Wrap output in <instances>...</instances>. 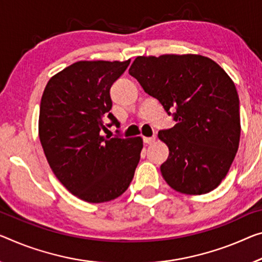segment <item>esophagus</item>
I'll use <instances>...</instances> for the list:
<instances>
[{"label": "esophagus", "mask_w": 262, "mask_h": 262, "mask_svg": "<svg viewBox=\"0 0 262 262\" xmlns=\"http://www.w3.org/2000/svg\"><path fill=\"white\" fill-rule=\"evenodd\" d=\"M144 143L145 144H152V143H155L156 142V137L154 136V137H144Z\"/></svg>", "instance_id": "obj_1"}]
</instances>
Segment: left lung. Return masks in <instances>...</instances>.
<instances>
[{"mask_svg":"<svg viewBox=\"0 0 262 262\" xmlns=\"http://www.w3.org/2000/svg\"><path fill=\"white\" fill-rule=\"evenodd\" d=\"M128 74L177 124L159 131L168 158L163 178L177 192L205 194L218 187L240 142L239 96L234 82L213 59L201 55L138 56Z\"/></svg>","mask_w":262,"mask_h":262,"instance_id":"obj_1","label":"left lung"}]
</instances>
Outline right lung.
I'll list each match as a JSON object with an SVG mask.
<instances>
[{
    "label": "right lung",
    "instance_id": "obj_1",
    "mask_svg": "<svg viewBox=\"0 0 262 262\" xmlns=\"http://www.w3.org/2000/svg\"><path fill=\"white\" fill-rule=\"evenodd\" d=\"M127 61H78L52 76L39 106L38 136L54 174L72 194L106 203L127 190L140 159L143 139L100 135L110 110L111 85ZM111 126V124H108Z\"/></svg>",
    "mask_w": 262,
    "mask_h": 262
}]
</instances>
